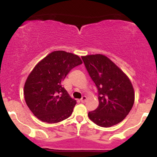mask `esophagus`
Returning a JSON list of instances; mask_svg holds the SVG:
<instances>
[{
	"mask_svg": "<svg viewBox=\"0 0 157 157\" xmlns=\"http://www.w3.org/2000/svg\"><path fill=\"white\" fill-rule=\"evenodd\" d=\"M86 99H87V98H86V96H83V97H82V98L80 99V101L82 102H85L86 101Z\"/></svg>",
	"mask_w": 157,
	"mask_h": 157,
	"instance_id": "esophagus-1",
	"label": "esophagus"
}]
</instances>
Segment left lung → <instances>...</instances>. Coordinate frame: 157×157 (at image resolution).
Segmentation results:
<instances>
[{
    "mask_svg": "<svg viewBox=\"0 0 157 157\" xmlns=\"http://www.w3.org/2000/svg\"><path fill=\"white\" fill-rule=\"evenodd\" d=\"M98 91L99 105L88 113L97 125L108 128L122 122L132 109L134 91L123 71L102 55L82 57Z\"/></svg>",
    "mask_w": 157,
    "mask_h": 157,
    "instance_id": "8db88e82",
    "label": "left lung"
}]
</instances>
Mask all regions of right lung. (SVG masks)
<instances>
[{
    "label": "right lung",
    "instance_id": "add662e5",
    "mask_svg": "<svg viewBox=\"0 0 157 157\" xmlns=\"http://www.w3.org/2000/svg\"><path fill=\"white\" fill-rule=\"evenodd\" d=\"M82 63L76 55L55 51L36 65L25 82L24 97L39 120L57 123L71 116L76 100L69 97L62 82L73 68Z\"/></svg>",
    "mask_w": 157,
    "mask_h": 157
}]
</instances>
